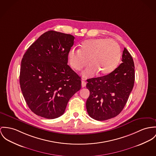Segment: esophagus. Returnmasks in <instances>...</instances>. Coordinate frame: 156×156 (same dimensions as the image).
Returning a JSON list of instances; mask_svg holds the SVG:
<instances>
[{
	"instance_id": "obj_1",
	"label": "esophagus",
	"mask_w": 156,
	"mask_h": 156,
	"mask_svg": "<svg viewBox=\"0 0 156 156\" xmlns=\"http://www.w3.org/2000/svg\"><path fill=\"white\" fill-rule=\"evenodd\" d=\"M86 84H87V83L85 81H81V85L83 87H85L86 86Z\"/></svg>"
}]
</instances>
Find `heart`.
<instances>
[{
	"instance_id": "1",
	"label": "heart",
	"mask_w": 156,
	"mask_h": 156,
	"mask_svg": "<svg viewBox=\"0 0 156 156\" xmlns=\"http://www.w3.org/2000/svg\"><path fill=\"white\" fill-rule=\"evenodd\" d=\"M121 57L119 44L108 38H93L83 41L81 48H72L68 53V59L72 68L80 71L88 63L85 70V78L93 76L97 72L106 75L113 72L118 66Z\"/></svg>"
}]
</instances>
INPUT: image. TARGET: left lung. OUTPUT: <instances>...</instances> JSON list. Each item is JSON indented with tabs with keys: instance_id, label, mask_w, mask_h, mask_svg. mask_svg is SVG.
Segmentation results:
<instances>
[{
	"instance_id": "obj_1",
	"label": "left lung",
	"mask_w": 156,
	"mask_h": 156,
	"mask_svg": "<svg viewBox=\"0 0 156 156\" xmlns=\"http://www.w3.org/2000/svg\"><path fill=\"white\" fill-rule=\"evenodd\" d=\"M122 63L107 75L87 80L90 94L86 102L89 116L106 120L118 116L125 107L135 81V66L131 54L124 48Z\"/></svg>"
}]
</instances>
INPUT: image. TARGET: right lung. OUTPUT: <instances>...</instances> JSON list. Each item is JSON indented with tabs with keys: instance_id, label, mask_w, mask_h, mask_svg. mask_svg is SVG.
I'll list each match as a JSON object with an SVG mask.
<instances>
[{
	"instance_id": "obj_1",
	"label": "right lung",
	"mask_w": 156,
	"mask_h": 156,
	"mask_svg": "<svg viewBox=\"0 0 156 156\" xmlns=\"http://www.w3.org/2000/svg\"><path fill=\"white\" fill-rule=\"evenodd\" d=\"M74 38L71 34L48 31L23 56L20 87L28 106L38 116L49 119L59 117L81 88V78L68 65Z\"/></svg>"
}]
</instances>
